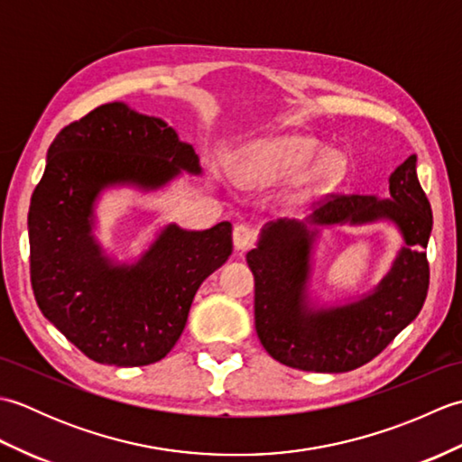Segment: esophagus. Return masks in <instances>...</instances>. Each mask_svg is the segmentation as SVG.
<instances>
[{
  "label": "esophagus",
  "instance_id": "obj_1",
  "mask_svg": "<svg viewBox=\"0 0 462 462\" xmlns=\"http://www.w3.org/2000/svg\"><path fill=\"white\" fill-rule=\"evenodd\" d=\"M232 238H234V248L248 250L254 244V240H256V232H254V228L248 224H236L234 226Z\"/></svg>",
  "mask_w": 462,
  "mask_h": 462
}]
</instances>
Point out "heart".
<instances>
[{
	"label": "heart",
	"instance_id": "heart-1",
	"mask_svg": "<svg viewBox=\"0 0 462 462\" xmlns=\"http://www.w3.org/2000/svg\"><path fill=\"white\" fill-rule=\"evenodd\" d=\"M319 149L313 136H273L246 146L232 161V174L246 189H263L298 174L300 199H313L336 189L347 172V159L339 151H328L311 161Z\"/></svg>",
	"mask_w": 462,
	"mask_h": 462
}]
</instances>
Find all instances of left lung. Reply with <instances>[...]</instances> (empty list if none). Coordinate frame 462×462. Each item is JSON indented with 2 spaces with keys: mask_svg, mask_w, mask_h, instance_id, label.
Wrapping results in <instances>:
<instances>
[{
  "mask_svg": "<svg viewBox=\"0 0 462 462\" xmlns=\"http://www.w3.org/2000/svg\"><path fill=\"white\" fill-rule=\"evenodd\" d=\"M393 221L406 240L394 266L361 300L313 309L307 296L310 250L319 225ZM433 212L417 179V156L389 176V196L331 194L308 220H276L246 254L256 282L254 318L263 349L283 365L343 373L365 365L413 321L429 290L425 248Z\"/></svg>",
  "mask_w": 462,
  "mask_h": 462,
  "instance_id": "1",
  "label": "left lung"
}]
</instances>
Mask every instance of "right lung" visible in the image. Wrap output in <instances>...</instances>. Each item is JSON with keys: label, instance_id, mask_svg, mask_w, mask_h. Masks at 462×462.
<instances>
[{"label": "right lung", "instance_id": "obj_1", "mask_svg": "<svg viewBox=\"0 0 462 462\" xmlns=\"http://www.w3.org/2000/svg\"><path fill=\"white\" fill-rule=\"evenodd\" d=\"M199 154L172 126L125 103L67 125L47 151L29 206L32 288L43 316L103 365L161 361L189 319L200 283L232 254V224H169L134 263H116L95 238V206L113 186L159 190Z\"/></svg>", "mask_w": 462, "mask_h": 462}]
</instances>
